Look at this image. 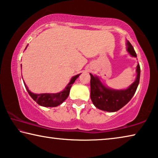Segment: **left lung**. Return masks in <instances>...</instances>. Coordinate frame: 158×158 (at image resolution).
<instances>
[{"mask_svg": "<svg viewBox=\"0 0 158 158\" xmlns=\"http://www.w3.org/2000/svg\"><path fill=\"white\" fill-rule=\"evenodd\" d=\"M127 50L130 55L136 57V54L131 43L127 41ZM136 81L127 89L123 90H114L105 87L97 76L90 73V97L94 105L100 110L115 112L125 106L134 95L140 79V66L136 67Z\"/></svg>", "mask_w": 158, "mask_h": 158, "instance_id": "8db88e82", "label": "left lung"}]
</instances>
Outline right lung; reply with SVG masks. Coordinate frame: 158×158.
I'll list each match as a JSON object with an SVG mask.
<instances>
[{"label":"right lung","mask_w":158,"mask_h":158,"mask_svg":"<svg viewBox=\"0 0 158 158\" xmlns=\"http://www.w3.org/2000/svg\"><path fill=\"white\" fill-rule=\"evenodd\" d=\"M80 75L81 74L76 75V76L72 77L71 81H70L68 85L66 87V88L62 92L59 93H56V94H48V93H44V94H34V93H32L31 92L29 91V89H28V87L27 85H25V83L24 85L31 97L38 104L45 107H56L63 103L64 101H65L66 99V98L69 97L70 89H71L72 85H73V83L77 77H79Z\"/></svg>","instance_id":"1"}]
</instances>
